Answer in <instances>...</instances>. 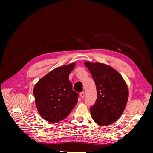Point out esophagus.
<instances>
[{
  "instance_id": "esophagus-1",
  "label": "esophagus",
  "mask_w": 153,
  "mask_h": 153,
  "mask_svg": "<svg viewBox=\"0 0 153 153\" xmlns=\"http://www.w3.org/2000/svg\"><path fill=\"white\" fill-rule=\"evenodd\" d=\"M80 98H82V99H83L84 98V96H85V93L84 92H80Z\"/></svg>"
}]
</instances>
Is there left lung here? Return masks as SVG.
<instances>
[{"mask_svg": "<svg viewBox=\"0 0 153 153\" xmlns=\"http://www.w3.org/2000/svg\"><path fill=\"white\" fill-rule=\"evenodd\" d=\"M95 82L96 103L90 108L92 119L101 126L114 123L120 117L128 99V86L123 76L106 64L85 62Z\"/></svg>", "mask_w": 153, "mask_h": 153, "instance_id": "left-lung-1", "label": "left lung"}]
</instances>
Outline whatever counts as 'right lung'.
Wrapping results in <instances>:
<instances>
[{
  "label": "right lung",
  "instance_id": "1",
  "mask_svg": "<svg viewBox=\"0 0 153 153\" xmlns=\"http://www.w3.org/2000/svg\"><path fill=\"white\" fill-rule=\"evenodd\" d=\"M75 66L73 62L53 69L37 82L33 94L40 115L51 123L68 116L78 102V93L72 89L69 75Z\"/></svg>",
  "mask_w": 153,
  "mask_h": 153
}]
</instances>
